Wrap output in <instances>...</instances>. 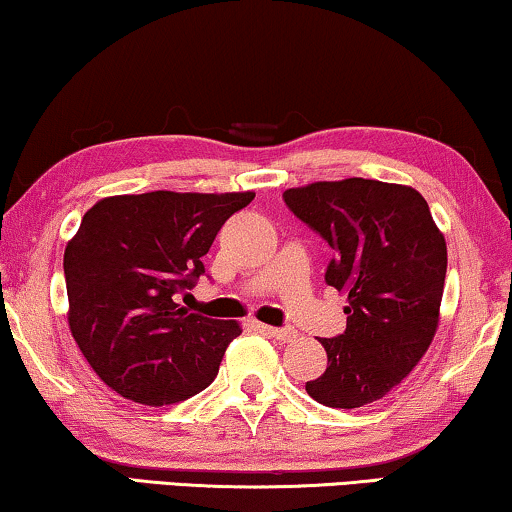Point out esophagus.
Masks as SVG:
<instances>
[{"label":"esophagus","mask_w":512,"mask_h":512,"mask_svg":"<svg viewBox=\"0 0 512 512\" xmlns=\"http://www.w3.org/2000/svg\"><path fill=\"white\" fill-rule=\"evenodd\" d=\"M259 329H262L264 334H269L271 338H276L280 343H290L292 338H297V331L294 329H278V327H266V325H259Z\"/></svg>","instance_id":"1"}]
</instances>
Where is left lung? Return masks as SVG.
<instances>
[{
  "mask_svg": "<svg viewBox=\"0 0 512 512\" xmlns=\"http://www.w3.org/2000/svg\"><path fill=\"white\" fill-rule=\"evenodd\" d=\"M290 211L336 257L327 285L345 294V331L320 338L327 369L306 392L329 408H359L394 390L434 341L448 246L410 185L345 178L283 192Z\"/></svg>",
  "mask_w": 512,
  "mask_h": 512,
  "instance_id": "1",
  "label": "left lung"
}]
</instances>
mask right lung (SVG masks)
<instances>
[{
  "instance_id": "obj_1",
  "label": "right lung",
  "mask_w": 512,
  "mask_h": 512,
  "mask_svg": "<svg viewBox=\"0 0 512 512\" xmlns=\"http://www.w3.org/2000/svg\"><path fill=\"white\" fill-rule=\"evenodd\" d=\"M255 192L115 194L83 215L64 250L69 329L92 371L134 403L169 406L206 390L236 320L178 304L215 234Z\"/></svg>"
}]
</instances>
